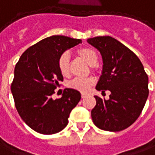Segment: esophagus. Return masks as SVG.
I'll return each mask as SVG.
<instances>
[{
    "label": "esophagus",
    "mask_w": 155,
    "mask_h": 155,
    "mask_svg": "<svg viewBox=\"0 0 155 155\" xmlns=\"http://www.w3.org/2000/svg\"><path fill=\"white\" fill-rule=\"evenodd\" d=\"M85 96H86V94H85V93H81V97H82V98H85Z\"/></svg>",
    "instance_id": "esophagus-1"
}]
</instances>
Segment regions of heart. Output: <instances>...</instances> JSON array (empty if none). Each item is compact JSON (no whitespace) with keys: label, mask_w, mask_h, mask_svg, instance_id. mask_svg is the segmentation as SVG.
Here are the masks:
<instances>
[{"label":"heart","mask_w":155,"mask_h":155,"mask_svg":"<svg viewBox=\"0 0 155 155\" xmlns=\"http://www.w3.org/2000/svg\"><path fill=\"white\" fill-rule=\"evenodd\" d=\"M77 54L81 59H84L89 65L91 67V70H94L95 65L98 62V56L96 51L88 47H82L77 49ZM58 68L60 74L64 77H68L70 74V58L66 54H64L59 58L58 60ZM95 83L94 79L91 77L88 78H75L69 82L68 86L71 89L76 90L81 92H86Z\"/></svg>","instance_id":"obj_1"}]
</instances>
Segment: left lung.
Segmentation results:
<instances>
[{
    "label": "left lung",
    "mask_w": 155,
    "mask_h": 155,
    "mask_svg": "<svg viewBox=\"0 0 155 155\" xmlns=\"http://www.w3.org/2000/svg\"><path fill=\"white\" fill-rule=\"evenodd\" d=\"M102 56V74L96 89L110 91L108 100L95 96L91 110L94 124L100 129L118 132L126 129L141 114L149 96L148 74L134 52L109 36L87 40Z\"/></svg>",
    "instance_id": "1"
}]
</instances>
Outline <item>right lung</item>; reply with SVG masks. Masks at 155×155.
<instances>
[{"mask_svg": "<svg viewBox=\"0 0 155 155\" xmlns=\"http://www.w3.org/2000/svg\"><path fill=\"white\" fill-rule=\"evenodd\" d=\"M81 43V39L54 35L41 40L21 54L14 70L11 90L21 119L32 130L54 134L68 124L70 111L81 100V93L64 89L62 97L52 96L64 81L58 60L64 52Z\"/></svg>", "mask_w": 155, "mask_h": 155, "instance_id": "add662e5", "label": "right lung"}]
</instances>
